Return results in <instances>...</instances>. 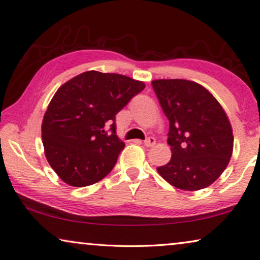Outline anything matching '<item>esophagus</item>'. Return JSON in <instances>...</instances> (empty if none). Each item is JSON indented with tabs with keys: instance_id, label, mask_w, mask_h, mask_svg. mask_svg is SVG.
Returning <instances> with one entry per match:
<instances>
[{
	"instance_id": "34e87169",
	"label": "esophagus",
	"mask_w": 260,
	"mask_h": 260,
	"mask_svg": "<svg viewBox=\"0 0 260 260\" xmlns=\"http://www.w3.org/2000/svg\"><path fill=\"white\" fill-rule=\"evenodd\" d=\"M154 144H155V139L153 137H149L144 141V145H145L146 147H152V146H154Z\"/></svg>"
}]
</instances>
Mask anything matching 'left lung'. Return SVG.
<instances>
[{
  "mask_svg": "<svg viewBox=\"0 0 260 260\" xmlns=\"http://www.w3.org/2000/svg\"><path fill=\"white\" fill-rule=\"evenodd\" d=\"M152 87L169 118L172 157L158 173L182 190L210 186L226 169L234 136L225 111L208 89L183 79L153 80Z\"/></svg>",
  "mask_w": 260,
  "mask_h": 260,
  "instance_id": "1",
  "label": "left lung"
}]
</instances>
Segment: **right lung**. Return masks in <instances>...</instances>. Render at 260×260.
Here are the masks:
<instances>
[{"mask_svg":"<svg viewBox=\"0 0 260 260\" xmlns=\"http://www.w3.org/2000/svg\"><path fill=\"white\" fill-rule=\"evenodd\" d=\"M144 88L142 81L98 71L59 87L44 115L42 138L47 161L63 182L86 187L110 173L125 146L115 116Z\"/></svg>","mask_w":260,"mask_h":260,"instance_id":"1","label":"right lung"}]
</instances>
